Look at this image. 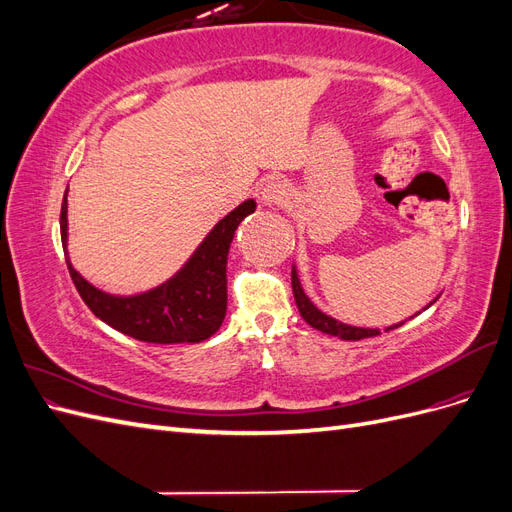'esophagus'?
Segmentation results:
<instances>
[{"instance_id": "obj_1", "label": "esophagus", "mask_w": 512, "mask_h": 512, "mask_svg": "<svg viewBox=\"0 0 512 512\" xmlns=\"http://www.w3.org/2000/svg\"><path fill=\"white\" fill-rule=\"evenodd\" d=\"M284 198H286V185L282 181H271L260 192L262 205L267 207H280L284 203Z\"/></svg>"}]
</instances>
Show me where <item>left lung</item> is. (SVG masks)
<instances>
[{"label": "left lung", "instance_id": "obj_1", "mask_svg": "<svg viewBox=\"0 0 512 512\" xmlns=\"http://www.w3.org/2000/svg\"><path fill=\"white\" fill-rule=\"evenodd\" d=\"M292 292H294V301H297V307L299 312L303 316V320L309 324V327H314L322 333L327 335H335L339 339H346V342H359V339H365V337H376L380 335L378 329H361V327H350V324H344L339 322L331 316H327L324 312H320V309L307 299V294L303 292L301 288V282H299V275H297V269L292 267ZM433 303V301H431ZM429 303V305H431ZM404 322L399 324H393V327H386L384 331H393L397 327H401Z\"/></svg>", "mask_w": 512, "mask_h": 512}]
</instances>
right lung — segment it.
<instances>
[{"instance_id":"obj_1","label":"right lung","mask_w":512,"mask_h":512,"mask_svg":"<svg viewBox=\"0 0 512 512\" xmlns=\"http://www.w3.org/2000/svg\"><path fill=\"white\" fill-rule=\"evenodd\" d=\"M245 200L222 218L185 265L164 284L132 297L108 294L76 271H68L81 299L108 327L147 344H198L222 327L226 316V260L232 237L245 215L254 213ZM61 243L68 245V200L61 205Z\"/></svg>"}]
</instances>
